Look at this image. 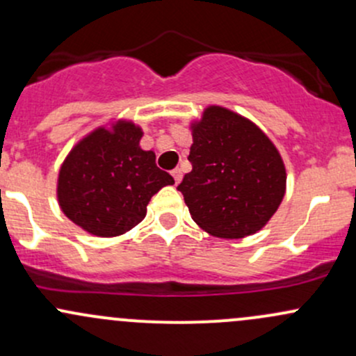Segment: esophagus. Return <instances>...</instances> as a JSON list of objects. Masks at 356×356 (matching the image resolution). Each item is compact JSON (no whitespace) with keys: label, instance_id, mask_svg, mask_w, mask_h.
Returning a JSON list of instances; mask_svg holds the SVG:
<instances>
[{"label":"esophagus","instance_id":"34e87169","mask_svg":"<svg viewBox=\"0 0 356 356\" xmlns=\"http://www.w3.org/2000/svg\"><path fill=\"white\" fill-rule=\"evenodd\" d=\"M172 177H174L175 184H179V182L182 181V170L181 169H174V170H172Z\"/></svg>","mask_w":356,"mask_h":356}]
</instances>
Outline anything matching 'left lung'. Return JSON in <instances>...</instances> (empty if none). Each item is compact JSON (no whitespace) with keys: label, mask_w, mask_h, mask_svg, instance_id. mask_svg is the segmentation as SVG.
Returning a JSON list of instances; mask_svg holds the SVG:
<instances>
[{"label":"left lung","mask_w":356,"mask_h":356,"mask_svg":"<svg viewBox=\"0 0 356 356\" xmlns=\"http://www.w3.org/2000/svg\"><path fill=\"white\" fill-rule=\"evenodd\" d=\"M193 145L181 191L199 228L218 238L260 232L286 194V165L253 121L228 108L208 106L191 123Z\"/></svg>","instance_id":"obj_1"}]
</instances>
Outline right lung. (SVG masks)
<instances>
[{
    "label": "right lung",
    "instance_id": "obj_1",
    "mask_svg": "<svg viewBox=\"0 0 356 356\" xmlns=\"http://www.w3.org/2000/svg\"><path fill=\"white\" fill-rule=\"evenodd\" d=\"M142 136L134 121L118 120L72 147L58 170L57 201L74 225L101 238L123 235L145 218L152 196L174 184L154 152L140 147Z\"/></svg>",
    "mask_w": 356,
    "mask_h": 356
}]
</instances>
